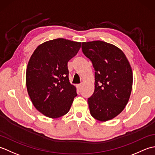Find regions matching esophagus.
<instances>
[{
    "label": "esophagus",
    "instance_id": "esophagus-1",
    "mask_svg": "<svg viewBox=\"0 0 155 155\" xmlns=\"http://www.w3.org/2000/svg\"><path fill=\"white\" fill-rule=\"evenodd\" d=\"M77 88L78 91H80L82 88V84H77Z\"/></svg>",
    "mask_w": 155,
    "mask_h": 155
}]
</instances>
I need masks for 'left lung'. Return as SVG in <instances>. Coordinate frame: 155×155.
Returning <instances> with one entry per match:
<instances>
[{
    "mask_svg": "<svg viewBox=\"0 0 155 155\" xmlns=\"http://www.w3.org/2000/svg\"><path fill=\"white\" fill-rule=\"evenodd\" d=\"M83 54L94 69V91L88 98L90 113L95 119L107 121L124 110L130 96L133 71L120 48L95 41L82 43Z\"/></svg>",
    "mask_w": 155,
    "mask_h": 155,
    "instance_id": "left-lung-1",
    "label": "left lung"
}]
</instances>
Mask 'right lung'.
Wrapping results in <instances>:
<instances>
[{"label":"right lung","instance_id":"obj_1","mask_svg":"<svg viewBox=\"0 0 155 155\" xmlns=\"http://www.w3.org/2000/svg\"><path fill=\"white\" fill-rule=\"evenodd\" d=\"M81 47V42L57 38L39 45L31 57L26 72L27 91L35 107L45 116H63L77 96L69 82L67 64Z\"/></svg>","mask_w":155,"mask_h":155}]
</instances>
